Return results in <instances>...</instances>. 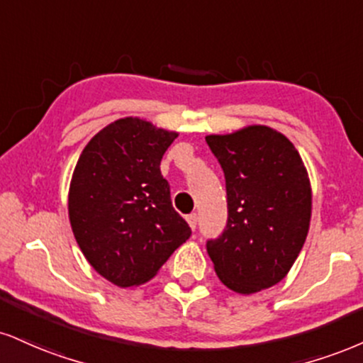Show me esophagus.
Returning a JSON list of instances; mask_svg holds the SVG:
<instances>
[{"mask_svg":"<svg viewBox=\"0 0 363 363\" xmlns=\"http://www.w3.org/2000/svg\"><path fill=\"white\" fill-rule=\"evenodd\" d=\"M186 220H187V223H189L191 228L196 230V225H198V215H196V213H191V215L186 216Z\"/></svg>","mask_w":363,"mask_h":363,"instance_id":"34e87169","label":"esophagus"}]
</instances>
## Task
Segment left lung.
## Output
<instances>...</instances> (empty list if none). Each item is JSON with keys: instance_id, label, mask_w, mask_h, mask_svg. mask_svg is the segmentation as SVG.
<instances>
[{"instance_id": "8db88e82", "label": "left lung", "mask_w": 363, "mask_h": 363, "mask_svg": "<svg viewBox=\"0 0 363 363\" xmlns=\"http://www.w3.org/2000/svg\"><path fill=\"white\" fill-rule=\"evenodd\" d=\"M225 174L228 220L206 242L220 281L240 294L281 282L298 259L311 218V186L296 147L269 126L208 135Z\"/></svg>"}]
</instances>
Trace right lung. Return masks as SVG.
Segmentation results:
<instances>
[{
  "instance_id": "add662e5",
  "label": "right lung",
  "mask_w": 363,
  "mask_h": 363,
  "mask_svg": "<svg viewBox=\"0 0 363 363\" xmlns=\"http://www.w3.org/2000/svg\"><path fill=\"white\" fill-rule=\"evenodd\" d=\"M176 138L140 118H121L89 140L74 169V237L96 272L115 286L150 281L191 237L160 172Z\"/></svg>"
}]
</instances>
